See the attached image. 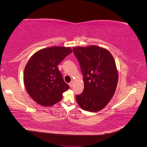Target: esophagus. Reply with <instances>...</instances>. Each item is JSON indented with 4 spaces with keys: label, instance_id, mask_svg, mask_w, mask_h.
<instances>
[{
    "label": "esophagus",
    "instance_id": "34e87169",
    "mask_svg": "<svg viewBox=\"0 0 147 147\" xmlns=\"http://www.w3.org/2000/svg\"><path fill=\"white\" fill-rule=\"evenodd\" d=\"M74 83V81H72V82H71L70 83H69V86H70V88H72V87Z\"/></svg>",
    "mask_w": 147,
    "mask_h": 147
}]
</instances>
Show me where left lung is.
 <instances>
[{
  "label": "left lung",
  "instance_id": "obj_1",
  "mask_svg": "<svg viewBox=\"0 0 147 147\" xmlns=\"http://www.w3.org/2000/svg\"><path fill=\"white\" fill-rule=\"evenodd\" d=\"M83 75L84 90L76 100L85 111L103 109L113 96L118 81V72L113 56L107 49L96 45L74 47Z\"/></svg>",
  "mask_w": 147,
  "mask_h": 147
}]
</instances>
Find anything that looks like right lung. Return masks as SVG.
<instances>
[{"label":"right lung","instance_id":"1","mask_svg":"<svg viewBox=\"0 0 147 147\" xmlns=\"http://www.w3.org/2000/svg\"><path fill=\"white\" fill-rule=\"evenodd\" d=\"M72 53L70 47H51L35 52L26 64L24 84L34 101L44 107L59 102L63 92L69 88L57 65Z\"/></svg>","mask_w":147,"mask_h":147}]
</instances>
